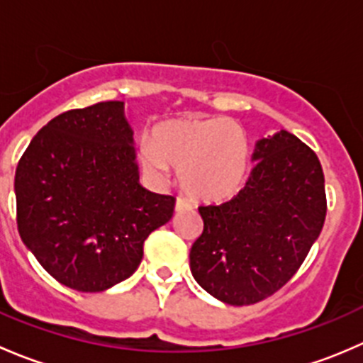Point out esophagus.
Here are the masks:
<instances>
[{
  "label": "esophagus",
  "instance_id": "obj_1",
  "mask_svg": "<svg viewBox=\"0 0 363 363\" xmlns=\"http://www.w3.org/2000/svg\"><path fill=\"white\" fill-rule=\"evenodd\" d=\"M193 205L189 202L188 199H184V196H179L177 200H175V211L177 212H184V211H191Z\"/></svg>",
  "mask_w": 363,
  "mask_h": 363
}]
</instances>
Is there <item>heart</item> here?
<instances>
[{"mask_svg": "<svg viewBox=\"0 0 363 363\" xmlns=\"http://www.w3.org/2000/svg\"><path fill=\"white\" fill-rule=\"evenodd\" d=\"M145 167L181 170L182 188L202 200H226L246 186L251 147L242 128L226 117H182L152 128L140 145Z\"/></svg>", "mask_w": 363, "mask_h": 363, "instance_id": "b5f03b06", "label": "heart"}]
</instances>
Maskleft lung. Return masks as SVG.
I'll list each match as a JSON object with an SVG mask.
<instances>
[{
    "label": "left lung",
    "instance_id": "8db88e82",
    "mask_svg": "<svg viewBox=\"0 0 363 363\" xmlns=\"http://www.w3.org/2000/svg\"><path fill=\"white\" fill-rule=\"evenodd\" d=\"M246 186L232 200L200 205L203 232L189 267L207 294L230 306L262 302L284 286L320 237L327 216L316 152L281 130L256 142Z\"/></svg>",
    "mask_w": 363,
    "mask_h": 363
}]
</instances>
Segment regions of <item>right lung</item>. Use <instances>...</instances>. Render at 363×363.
Returning <instances> with one entry per match:
<instances>
[{"instance_id":"add662e5","label":"right lung","mask_w":363,"mask_h":363,"mask_svg":"<svg viewBox=\"0 0 363 363\" xmlns=\"http://www.w3.org/2000/svg\"><path fill=\"white\" fill-rule=\"evenodd\" d=\"M17 228L40 265L65 286L96 294L140 265L149 233L175 199L142 188L123 101L54 117L16 170Z\"/></svg>"}]
</instances>
